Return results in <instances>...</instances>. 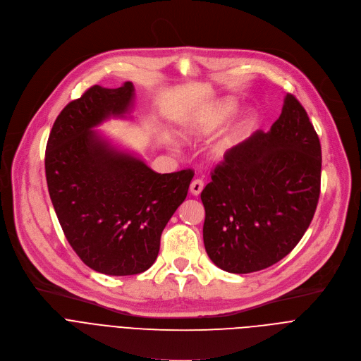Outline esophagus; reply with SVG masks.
Segmentation results:
<instances>
[{
  "instance_id": "34e87169",
  "label": "esophagus",
  "mask_w": 361,
  "mask_h": 361,
  "mask_svg": "<svg viewBox=\"0 0 361 361\" xmlns=\"http://www.w3.org/2000/svg\"><path fill=\"white\" fill-rule=\"evenodd\" d=\"M202 188H204V183H202V180H200V178L192 180L191 184H190V191H191L192 195H198V194L202 191Z\"/></svg>"
}]
</instances>
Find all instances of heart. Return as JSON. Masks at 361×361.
Masks as SVG:
<instances>
[{"label": "heart", "mask_w": 361, "mask_h": 361, "mask_svg": "<svg viewBox=\"0 0 361 361\" xmlns=\"http://www.w3.org/2000/svg\"><path fill=\"white\" fill-rule=\"evenodd\" d=\"M234 110H235V104L233 101H221L220 104L216 107V110L210 118H207L205 121H192V123L187 124L184 127V130L181 131L183 138L197 140V138L209 135L220 124H223L234 113ZM250 124H251V118L248 116H244V117L238 118L235 123H233L226 130V133L223 134V137L220 138L217 145L214 147V156L224 157L230 151H233L240 144V141L245 137V134L250 128Z\"/></svg>", "instance_id": "obj_1"}]
</instances>
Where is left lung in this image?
<instances>
[{
	"mask_svg": "<svg viewBox=\"0 0 361 361\" xmlns=\"http://www.w3.org/2000/svg\"><path fill=\"white\" fill-rule=\"evenodd\" d=\"M322 145L300 101L287 94L270 131L238 144L201 192L212 262L247 274L286 257L310 226L320 197Z\"/></svg>",
	"mask_w": 361,
	"mask_h": 361,
	"instance_id": "obj_1",
	"label": "left lung"
}]
</instances>
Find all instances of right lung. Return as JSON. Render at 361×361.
<instances>
[{
    "instance_id": "obj_1",
    "label": "right lung",
    "mask_w": 361,
    "mask_h": 361,
    "mask_svg": "<svg viewBox=\"0 0 361 361\" xmlns=\"http://www.w3.org/2000/svg\"><path fill=\"white\" fill-rule=\"evenodd\" d=\"M134 85H94L57 117L45 149V177L56 214L73 250L109 276L148 270L164 227L185 200L192 170L152 171L92 128L133 107Z\"/></svg>"
}]
</instances>
